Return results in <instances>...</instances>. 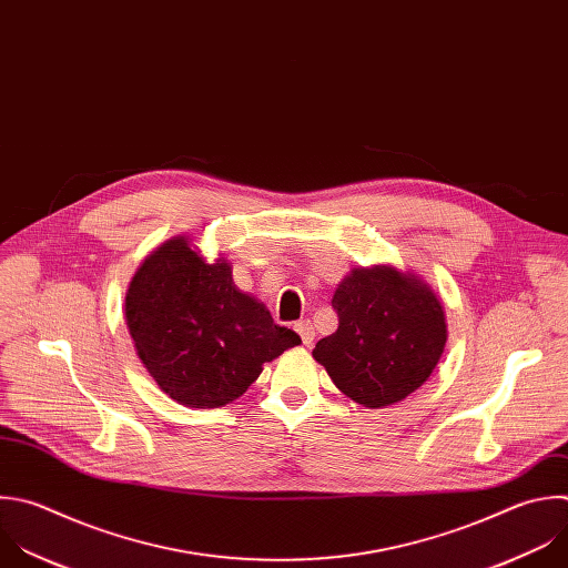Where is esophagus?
I'll use <instances>...</instances> for the list:
<instances>
[{
	"instance_id": "1",
	"label": "esophagus",
	"mask_w": 568,
	"mask_h": 568,
	"mask_svg": "<svg viewBox=\"0 0 568 568\" xmlns=\"http://www.w3.org/2000/svg\"><path fill=\"white\" fill-rule=\"evenodd\" d=\"M294 329L298 332V336H301L303 345H312V343H314L316 332H314V325H312L310 321H298V323L294 325Z\"/></svg>"
}]
</instances>
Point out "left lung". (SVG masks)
Instances as JSON below:
<instances>
[{"label":"left lung","instance_id":"left-lung-1","mask_svg":"<svg viewBox=\"0 0 568 568\" xmlns=\"http://www.w3.org/2000/svg\"><path fill=\"white\" fill-rule=\"evenodd\" d=\"M334 334L312 349L332 384L365 408H386L419 390L437 367L446 312L435 290L395 265L354 267L336 287Z\"/></svg>","mask_w":568,"mask_h":568}]
</instances>
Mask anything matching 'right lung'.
Instances as JSON below:
<instances>
[{
  "label": "right lung",
  "instance_id": "add662e5",
  "mask_svg": "<svg viewBox=\"0 0 568 568\" xmlns=\"http://www.w3.org/2000/svg\"><path fill=\"white\" fill-rule=\"evenodd\" d=\"M133 347L158 388L186 408H221L247 393L263 363L301 343L265 303L239 290L232 263H210L184 234L155 247L124 296Z\"/></svg>",
  "mask_w": 568,
  "mask_h": 568
}]
</instances>
